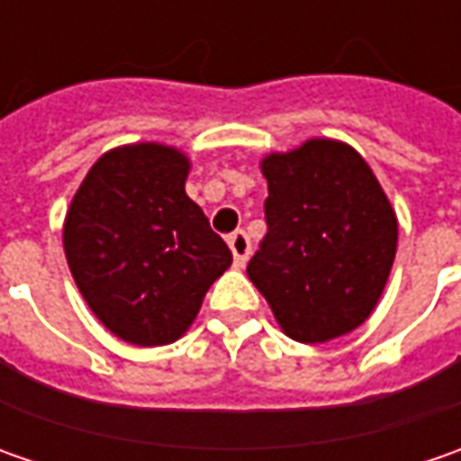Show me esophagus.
Listing matches in <instances>:
<instances>
[{
	"label": "esophagus",
	"instance_id": "1",
	"mask_svg": "<svg viewBox=\"0 0 461 461\" xmlns=\"http://www.w3.org/2000/svg\"><path fill=\"white\" fill-rule=\"evenodd\" d=\"M228 246H230V251H233L236 267H246L249 254H251V240H249V236H246L243 230H236V233L228 236Z\"/></svg>",
	"mask_w": 461,
	"mask_h": 461
}]
</instances>
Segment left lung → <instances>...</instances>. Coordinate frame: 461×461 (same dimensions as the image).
Returning a JSON list of instances; mask_svg holds the SVG:
<instances>
[{
	"mask_svg": "<svg viewBox=\"0 0 461 461\" xmlns=\"http://www.w3.org/2000/svg\"><path fill=\"white\" fill-rule=\"evenodd\" d=\"M267 236L246 272L300 344L359 328L377 308L398 249V218L377 176L341 140L312 138L261 161Z\"/></svg>",
	"mask_w": 461,
	"mask_h": 461,
	"instance_id": "left-lung-1",
	"label": "left lung"
}]
</instances>
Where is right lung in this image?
Here are the masks:
<instances>
[{"instance_id": "right-lung-1", "label": "right lung", "mask_w": 461, "mask_h": 461, "mask_svg": "<svg viewBox=\"0 0 461 461\" xmlns=\"http://www.w3.org/2000/svg\"><path fill=\"white\" fill-rule=\"evenodd\" d=\"M189 158L161 143L113 149L89 168L63 222V251L86 305L117 339L185 336L233 254L186 197Z\"/></svg>"}]
</instances>
